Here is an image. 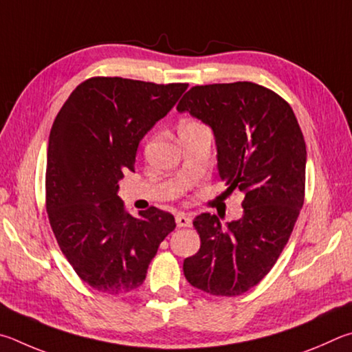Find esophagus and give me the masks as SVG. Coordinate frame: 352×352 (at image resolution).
Masks as SVG:
<instances>
[{"mask_svg":"<svg viewBox=\"0 0 352 352\" xmlns=\"http://www.w3.org/2000/svg\"><path fill=\"white\" fill-rule=\"evenodd\" d=\"M176 224H177V227H190V226H192V219H190V217H187V214L177 213L176 214Z\"/></svg>","mask_w":352,"mask_h":352,"instance_id":"34e87169","label":"esophagus"}]
</instances>
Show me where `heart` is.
I'll list each match as a JSON object with an SVG mask.
<instances>
[{
	"label": "heart",
	"mask_w": 352,
	"mask_h": 352,
	"mask_svg": "<svg viewBox=\"0 0 352 352\" xmlns=\"http://www.w3.org/2000/svg\"><path fill=\"white\" fill-rule=\"evenodd\" d=\"M199 128H206L202 125L201 122L195 120V119H187L184 120L181 125H179V133H188V131H195V129H199Z\"/></svg>",
	"instance_id": "1"
}]
</instances>
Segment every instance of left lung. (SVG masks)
<instances>
[{"mask_svg": "<svg viewBox=\"0 0 352 352\" xmlns=\"http://www.w3.org/2000/svg\"><path fill=\"white\" fill-rule=\"evenodd\" d=\"M177 111L210 125L227 192L244 193L243 217L193 221L198 254L184 260L193 287L236 297L266 276L289 241L305 202L306 144L294 111L272 89L252 82L193 86Z\"/></svg>", "mask_w": 352, "mask_h": 352, "instance_id": "left-lung-1", "label": "left lung"}]
</instances>
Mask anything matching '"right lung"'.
<instances>
[{
  "mask_svg": "<svg viewBox=\"0 0 352 352\" xmlns=\"http://www.w3.org/2000/svg\"><path fill=\"white\" fill-rule=\"evenodd\" d=\"M187 83L91 77L71 92L49 134L46 210L55 239L86 285L125 295L144 283L176 223L150 207L134 218L117 196L142 138L179 100Z\"/></svg>",
  "mask_w": 352,
  "mask_h": 352,
  "instance_id": "obj_1",
  "label": "right lung"
}]
</instances>
